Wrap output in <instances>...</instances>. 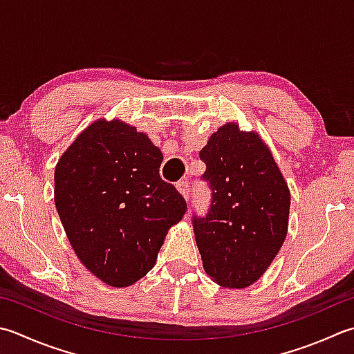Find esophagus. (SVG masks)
<instances>
[{"label": "esophagus", "instance_id": "34e87169", "mask_svg": "<svg viewBox=\"0 0 354 354\" xmlns=\"http://www.w3.org/2000/svg\"><path fill=\"white\" fill-rule=\"evenodd\" d=\"M189 183L187 181H179V183H176V189H178V192L181 193V195L184 196V199L187 201L189 199V192H190V189H189Z\"/></svg>", "mask_w": 354, "mask_h": 354}]
</instances>
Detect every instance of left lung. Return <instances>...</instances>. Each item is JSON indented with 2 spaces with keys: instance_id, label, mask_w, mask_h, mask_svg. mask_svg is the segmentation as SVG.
<instances>
[{
  "instance_id": "left-lung-1",
  "label": "left lung",
  "mask_w": 354,
  "mask_h": 354,
  "mask_svg": "<svg viewBox=\"0 0 354 354\" xmlns=\"http://www.w3.org/2000/svg\"><path fill=\"white\" fill-rule=\"evenodd\" d=\"M199 156L213 193L207 216L193 219L204 270L221 287H250L286 241L290 189L266 141L238 122L221 126Z\"/></svg>"
}]
</instances>
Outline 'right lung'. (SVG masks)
Returning a JSON list of instances; mask_svg holds the SVG:
<instances>
[{"mask_svg":"<svg viewBox=\"0 0 354 354\" xmlns=\"http://www.w3.org/2000/svg\"><path fill=\"white\" fill-rule=\"evenodd\" d=\"M162 153L144 131L100 118L55 167V205L81 264L110 287H129L156 264L184 198L159 176Z\"/></svg>","mask_w":354,"mask_h":354,"instance_id":"obj_1","label":"right lung"}]
</instances>
